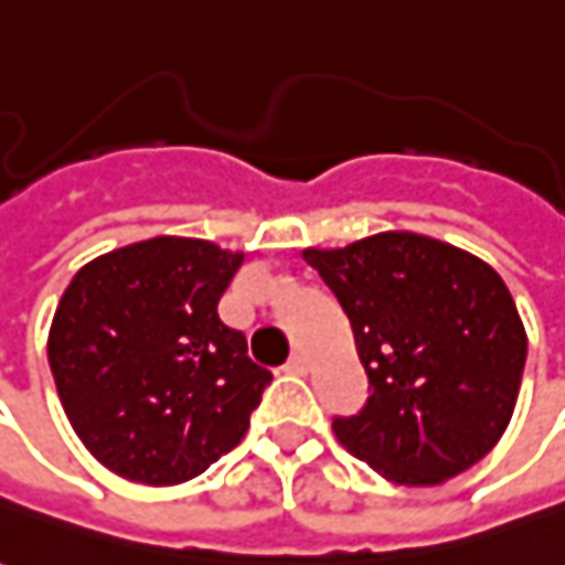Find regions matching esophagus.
Listing matches in <instances>:
<instances>
[{"label":"esophagus","mask_w":565,"mask_h":565,"mask_svg":"<svg viewBox=\"0 0 565 565\" xmlns=\"http://www.w3.org/2000/svg\"><path fill=\"white\" fill-rule=\"evenodd\" d=\"M284 370H287V373H296V376H306V373H309V361H306V354H299V351H296L294 358L284 364Z\"/></svg>","instance_id":"esophagus-1"}]
</instances>
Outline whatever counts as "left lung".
Here are the masks:
<instances>
[{"label":"left lung","mask_w":565,"mask_h":565,"mask_svg":"<svg viewBox=\"0 0 565 565\" xmlns=\"http://www.w3.org/2000/svg\"><path fill=\"white\" fill-rule=\"evenodd\" d=\"M349 315L370 397L333 431L401 487H434L495 447L514 413L526 330L483 259L413 232L306 250Z\"/></svg>","instance_id":"obj_1"}]
</instances>
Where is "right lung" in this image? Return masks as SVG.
Masks as SVG:
<instances>
[{"instance_id":"right-lung-1","label":"right lung","mask_w":565,"mask_h":565,"mask_svg":"<svg viewBox=\"0 0 565 565\" xmlns=\"http://www.w3.org/2000/svg\"><path fill=\"white\" fill-rule=\"evenodd\" d=\"M244 254L149 238L76 271L49 333L61 404L113 475L173 487L238 447L271 382L220 321Z\"/></svg>"}]
</instances>
